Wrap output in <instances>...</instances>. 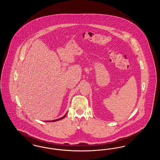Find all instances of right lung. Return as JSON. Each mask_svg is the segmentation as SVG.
<instances>
[{"mask_svg": "<svg viewBox=\"0 0 160 160\" xmlns=\"http://www.w3.org/2000/svg\"><path fill=\"white\" fill-rule=\"evenodd\" d=\"M66 114H65V116H64L63 117H62V118H59V119H56V120H53V121H47V122H55V121H59V120H61V119H63V118H64L65 117Z\"/></svg>", "mask_w": 160, "mask_h": 160, "instance_id": "1", "label": "right lung"}]
</instances>
